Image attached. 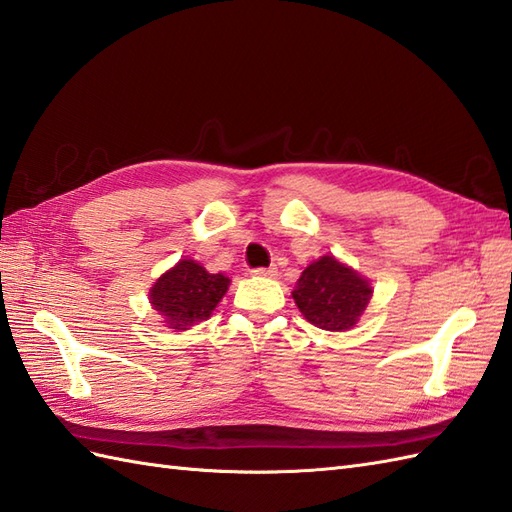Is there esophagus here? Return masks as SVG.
<instances>
[{
    "label": "esophagus",
    "mask_w": 512,
    "mask_h": 512,
    "mask_svg": "<svg viewBox=\"0 0 512 512\" xmlns=\"http://www.w3.org/2000/svg\"><path fill=\"white\" fill-rule=\"evenodd\" d=\"M251 272H253L255 277H272V275H275L277 270L270 266V268H255V270H251Z\"/></svg>",
    "instance_id": "esophagus-1"
}]
</instances>
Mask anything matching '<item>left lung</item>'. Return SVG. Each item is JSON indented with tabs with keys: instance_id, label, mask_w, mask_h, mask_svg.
Masks as SVG:
<instances>
[{
	"instance_id": "8db88e82",
	"label": "left lung",
	"mask_w": 512,
	"mask_h": 512,
	"mask_svg": "<svg viewBox=\"0 0 512 512\" xmlns=\"http://www.w3.org/2000/svg\"><path fill=\"white\" fill-rule=\"evenodd\" d=\"M373 288L360 272L334 255H323L307 266L292 290V299L312 325L347 331L364 314Z\"/></svg>"
}]
</instances>
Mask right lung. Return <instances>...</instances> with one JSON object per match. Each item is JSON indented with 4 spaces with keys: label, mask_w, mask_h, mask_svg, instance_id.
Segmentation results:
<instances>
[{
    "label": "right lung",
    "mask_w": 512,
    "mask_h": 512,
    "mask_svg": "<svg viewBox=\"0 0 512 512\" xmlns=\"http://www.w3.org/2000/svg\"><path fill=\"white\" fill-rule=\"evenodd\" d=\"M229 283L231 279L222 272L211 275L198 261L181 259L152 285L150 303L165 318V325L183 331L211 316Z\"/></svg>",
    "instance_id": "obj_1"
}]
</instances>
